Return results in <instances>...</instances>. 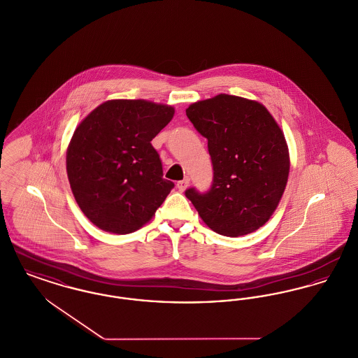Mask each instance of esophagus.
Returning <instances> with one entry per match:
<instances>
[{
    "mask_svg": "<svg viewBox=\"0 0 358 358\" xmlns=\"http://www.w3.org/2000/svg\"><path fill=\"white\" fill-rule=\"evenodd\" d=\"M189 187V180L185 178V180H182V181H178L177 182V189L180 190V192H185L187 190V187Z\"/></svg>",
    "mask_w": 358,
    "mask_h": 358,
    "instance_id": "34e87169",
    "label": "esophagus"
}]
</instances>
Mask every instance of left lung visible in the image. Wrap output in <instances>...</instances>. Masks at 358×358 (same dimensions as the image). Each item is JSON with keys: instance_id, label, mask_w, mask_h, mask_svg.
<instances>
[{"instance_id": "left-lung-1", "label": "left lung", "mask_w": 358, "mask_h": 358, "mask_svg": "<svg viewBox=\"0 0 358 358\" xmlns=\"http://www.w3.org/2000/svg\"><path fill=\"white\" fill-rule=\"evenodd\" d=\"M187 117L208 139L213 182L204 194L187 189V199L215 232L238 238L270 220L285 193L289 173L285 134L262 103L219 94L192 103Z\"/></svg>"}]
</instances>
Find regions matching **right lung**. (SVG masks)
<instances>
[{
    "label": "right lung",
    "instance_id": "obj_1",
    "mask_svg": "<svg viewBox=\"0 0 358 358\" xmlns=\"http://www.w3.org/2000/svg\"><path fill=\"white\" fill-rule=\"evenodd\" d=\"M174 107L143 99L99 104L73 131L67 176L85 217L106 232L126 235L150 222L174 184L162 178L152 146Z\"/></svg>",
    "mask_w": 358,
    "mask_h": 358
}]
</instances>
